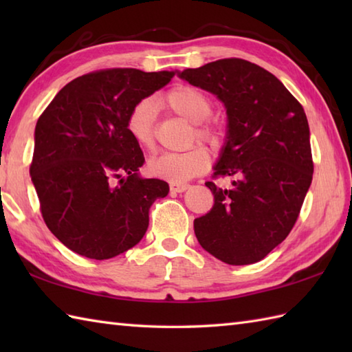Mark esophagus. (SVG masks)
Instances as JSON below:
<instances>
[{"label":"esophagus","mask_w":352,"mask_h":352,"mask_svg":"<svg viewBox=\"0 0 352 352\" xmlns=\"http://www.w3.org/2000/svg\"><path fill=\"white\" fill-rule=\"evenodd\" d=\"M190 188V184H186V183H170V190L172 192H178V193H182V192H186Z\"/></svg>","instance_id":"esophagus-1"}]
</instances>
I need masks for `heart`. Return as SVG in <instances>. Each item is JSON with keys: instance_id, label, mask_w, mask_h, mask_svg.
<instances>
[{"instance_id": "heart-1", "label": "heart", "mask_w": 352, "mask_h": 352, "mask_svg": "<svg viewBox=\"0 0 352 352\" xmlns=\"http://www.w3.org/2000/svg\"><path fill=\"white\" fill-rule=\"evenodd\" d=\"M157 106L169 109L195 124L193 139L216 148L226 138V130L218 119L208 118L213 111L212 98L195 86L177 85L170 87L157 100ZM125 129L134 144L146 151H153L155 146L153 104L146 100L134 104L126 116ZM208 164L210 154L204 146L197 145L184 153H168L155 157L149 162V170L170 183H184L206 172Z\"/></svg>"}]
</instances>
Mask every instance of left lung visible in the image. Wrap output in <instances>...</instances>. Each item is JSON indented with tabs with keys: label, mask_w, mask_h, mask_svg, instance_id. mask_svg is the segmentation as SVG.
<instances>
[{
	"label": "left lung",
	"mask_w": 352,
	"mask_h": 352,
	"mask_svg": "<svg viewBox=\"0 0 352 352\" xmlns=\"http://www.w3.org/2000/svg\"><path fill=\"white\" fill-rule=\"evenodd\" d=\"M180 77L218 95L228 115L227 144L213 180L214 206L193 222L199 245L228 265H252L287 237L300 216L313 157L305 111L281 81L243 58H221Z\"/></svg>",
	"instance_id": "left-lung-1"
}]
</instances>
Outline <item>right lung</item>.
Instances as JSON below:
<instances>
[{
  "mask_svg": "<svg viewBox=\"0 0 352 352\" xmlns=\"http://www.w3.org/2000/svg\"><path fill=\"white\" fill-rule=\"evenodd\" d=\"M174 76L133 68L89 72L66 85L37 119L30 175L45 223L71 251L106 260L144 237L149 208L169 186L138 175L144 153L125 121L134 104Z\"/></svg>",
  "mask_w": 352,
  "mask_h": 352,
  "instance_id": "obj_1",
  "label": "right lung"
}]
</instances>
